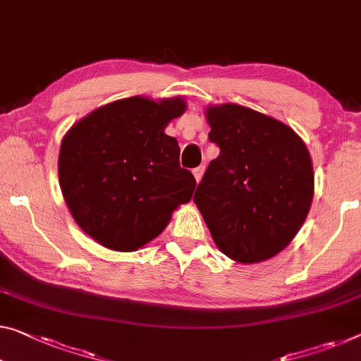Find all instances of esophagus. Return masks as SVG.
Listing matches in <instances>:
<instances>
[{
    "label": "esophagus",
    "instance_id": "34e87169",
    "mask_svg": "<svg viewBox=\"0 0 361 361\" xmlns=\"http://www.w3.org/2000/svg\"><path fill=\"white\" fill-rule=\"evenodd\" d=\"M192 173H193V176H195V180L200 182V180H202V177H203V173H204V166L203 164L197 166V168L192 169Z\"/></svg>",
    "mask_w": 361,
    "mask_h": 361
}]
</instances>
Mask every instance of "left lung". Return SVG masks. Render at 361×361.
Segmentation results:
<instances>
[{
    "label": "left lung",
    "instance_id": "1",
    "mask_svg": "<svg viewBox=\"0 0 361 361\" xmlns=\"http://www.w3.org/2000/svg\"><path fill=\"white\" fill-rule=\"evenodd\" d=\"M208 164L193 202L216 245L240 263L268 259L289 245L313 200L312 158L289 126L238 104L207 109Z\"/></svg>",
    "mask_w": 361,
    "mask_h": 361
}]
</instances>
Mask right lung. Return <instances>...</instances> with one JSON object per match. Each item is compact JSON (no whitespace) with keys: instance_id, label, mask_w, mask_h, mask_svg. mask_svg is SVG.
<instances>
[{"instance_id":"right-lung-1","label":"right lung","mask_w":361,"mask_h":361,"mask_svg":"<svg viewBox=\"0 0 361 361\" xmlns=\"http://www.w3.org/2000/svg\"><path fill=\"white\" fill-rule=\"evenodd\" d=\"M180 98L132 97L79 121L59 149V185L75 223L103 247L134 252L164 231L171 213L192 198L195 177L180 168L171 119Z\"/></svg>"}]
</instances>
